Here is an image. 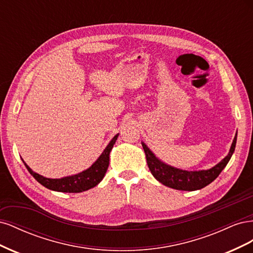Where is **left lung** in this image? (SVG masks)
<instances>
[{"instance_id": "1", "label": "left lung", "mask_w": 253, "mask_h": 253, "mask_svg": "<svg viewBox=\"0 0 253 253\" xmlns=\"http://www.w3.org/2000/svg\"><path fill=\"white\" fill-rule=\"evenodd\" d=\"M236 136L235 135L233 142L231 144L230 151H229L228 155L221 160L220 163L214 166L209 170H201V171H186L180 170L177 168L171 167L163 163L159 160L145 143L141 142L142 148L145 153V157H147L148 167L152 173V175L163 185L175 189V190H182V191H195L205 188L211 183L220 172L224 170V168L230 160L233 152L235 150L236 144Z\"/></svg>"}]
</instances>
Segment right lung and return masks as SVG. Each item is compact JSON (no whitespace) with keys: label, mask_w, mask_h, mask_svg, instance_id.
<instances>
[{"label":"right lung","mask_w":253,"mask_h":253,"mask_svg":"<svg viewBox=\"0 0 253 253\" xmlns=\"http://www.w3.org/2000/svg\"><path fill=\"white\" fill-rule=\"evenodd\" d=\"M118 135H115L113 139L110 141V143L106 145V148L102 152V154L99 156V158L96 162L91 165L88 169L84 170L76 175L72 176H66V177L62 178H47L44 177V176L34 172L30 168L24 163L25 167L27 168L28 172L32 174L35 179L40 182L42 186L47 188L52 191H57V192H65V193H80L83 191L89 190L91 188L96 187L99 182H100L106 170H108V167L110 164V153L114 147L115 142H116Z\"/></svg>","instance_id":"add662e5"}]
</instances>
